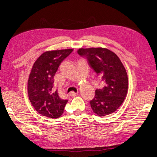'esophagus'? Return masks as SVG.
Masks as SVG:
<instances>
[{"mask_svg":"<svg viewBox=\"0 0 157 157\" xmlns=\"http://www.w3.org/2000/svg\"><path fill=\"white\" fill-rule=\"evenodd\" d=\"M78 92H77V93L71 92V93L69 94V95H70L71 97H75V96L78 95Z\"/></svg>","mask_w":157,"mask_h":157,"instance_id":"esophagus-1","label":"esophagus"}]
</instances>
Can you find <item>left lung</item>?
Listing matches in <instances>:
<instances>
[{
  "label": "left lung",
  "mask_w": 157,
  "mask_h": 157,
  "mask_svg": "<svg viewBox=\"0 0 157 157\" xmlns=\"http://www.w3.org/2000/svg\"><path fill=\"white\" fill-rule=\"evenodd\" d=\"M77 52L87 59L103 84V88L95 90V97L90 101L93 111L100 117L114 113L123 103L128 92V75L120 59L105 48L79 49Z\"/></svg>",
  "instance_id": "obj_1"
}]
</instances>
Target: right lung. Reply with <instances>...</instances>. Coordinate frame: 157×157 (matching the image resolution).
Instances as JSON below:
<instances>
[{
	"mask_svg": "<svg viewBox=\"0 0 157 157\" xmlns=\"http://www.w3.org/2000/svg\"><path fill=\"white\" fill-rule=\"evenodd\" d=\"M72 51V49L46 51L33 64L28 79V95L33 108L42 115L56 119L64 113L68 100L61 99L53 89V78L62 62Z\"/></svg>",
	"mask_w": 157,
	"mask_h": 157,
	"instance_id": "1",
	"label": "right lung"
}]
</instances>
